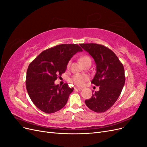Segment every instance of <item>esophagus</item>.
I'll use <instances>...</instances> for the list:
<instances>
[{
  "mask_svg": "<svg viewBox=\"0 0 147 147\" xmlns=\"http://www.w3.org/2000/svg\"><path fill=\"white\" fill-rule=\"evenodd\" d=\"M75 90H78V91H82V88H79V87H76V88H75Z\"/></svg>",
  "mask_w": 147,
  "mask_h": 147,
  "instance_id": "esophagus-1",
  "label": "esophagus"
}]
</instances>
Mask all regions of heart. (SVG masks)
<instances>
[{"mask_svg":"<svg viewBox=\"0 0 147 147\" xmlns=\"http://www.w3.org/2000/svg\"><path fill=\"white\" fill-rule=\"evenodd\" d=\"M80 61L81 63L83 65H84L88 61H91L90 57L88 56H83L80 58ZM70 65V61H69L67 64V68H69ZM88 77L86 75L84 74H77L74 75L72 77L71 81L72 83H74L75 84H76L77 86H82L84 84H85L86 82L88 80Z\"/></svg>","mask_w":147,"mask_h":147,"instance_id":"heart-1","label":"heart"}]
</instances>
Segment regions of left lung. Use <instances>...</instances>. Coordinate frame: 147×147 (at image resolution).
Instances as JSON below:
<instances>
[{"instance_id":"left-lung-1","label":"left lung","mask_w":147,"mask_h":147,"mask_svg":"<svg viewBox=\"0 0 147 147\" xmlns=\"http://www.w3.org/2000/svg\"><path fill=\"white\" fill-rule=\"evenodd\" d=\"M80 45L95 61L96 73L91 83L99 86V91L92 93L85 104L95 112H105L115 103L123 90L125 83L123 65L113 51L104 45L96 43Z\"/></svg>"}]
</instances>
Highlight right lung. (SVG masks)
Wrapping results in <instances>:
<instances>
[{"mask_svg":"<svg viewBox=\"0 0 147 147\" xmlns=\"http://www.w3.org/2000/svg\"><path fill=\"white\" fill-rule=\"evenodd\" d=\"M82 51L77 44H61L43 51L29 65L26 89L31 100L42 112L55 113L67 104L74 88L67 83L59 86L55 81L65 72L72 56Z\"/></svg>","mask_w":147,"mask_h":147,"instance_id":"1","label":"right lung"}]
</instances>
